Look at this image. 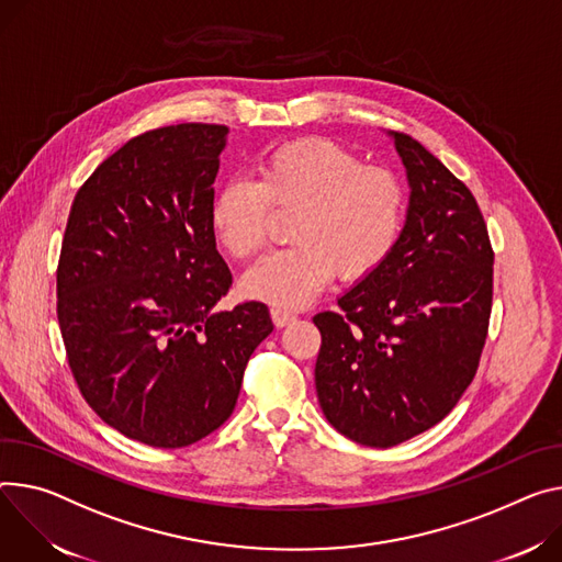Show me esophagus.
I'll return each mask as SVG.
<instances>
[{
    "mask_svg": "<svg viewBox=\"0 0 562 562\" xmlns=\"http://www.w3.org/2000/svg\"><path fill=\"white\" fill-rule=\"evenodd\" d=\"M271 318H273V325H276V327H286L289 323L295 321V316H293L291 312L280 310V307H273V310H271Z\"/></svg>",
    "mask_w": 562,
    "mask_h": 562,
    "instance_id": "1",
    "label": "esophagus"
}]
</instances>
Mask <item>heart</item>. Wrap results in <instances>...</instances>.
Listing matches in <instances>:
<instances>
[{
  "mask_svg": "<svg viewBox=\"0 0 562 562\" xmlns=\"http://www.w3.org/2000/svg\"><path fill=\"white\" fill-rule=\"evenodd\" d=\"M269 203L295 211L293 248L267 255L241 278V293L280 310H300L331 280L370 276L392 252L405 215L401 181L366 168L353 151L327 138L273 147L255 166V181L235 177L211 201V228L237 260L267 239Z\"/></svg>",
  "mask_w": 562,
  "mask_h": 562,
  "instance_id": "1",
  "label": "heart"
}]
</instances>
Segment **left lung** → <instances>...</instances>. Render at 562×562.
Wrapping results in <instances>:
<instances>
[{
    "mask_svg": "<svg viewBox=\"0 0 562 562\" xmlns=\"http://www.w3.org/2000/svg\"><path fill=\"white\" fill-rule=\"evenodd\" d=\"M407 211L387 258L314 316L316 392L347 439L390 448L439 424L471 385L486 340L493 250L471 190L415 138L385 132Z\"/></svg>",
    "mask_w": 562,
    "mask_h": 562,
    "instance_id": "left-lung-1",
    "label": "left lung"
}]
</instances>
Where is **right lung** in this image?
Here are the masks:
<instances>
[{
    "instance_id": "1",
    "label": "right lung",
    "mask_w": 562,
    "mask_h": 562,
    "mask_svg": "<svg viewBox=\"0 0 562 562\" xmlns=\"http://www.w3.org/2000/svg\"><path fill=\"white\" fill-rule=\"evenodd\" d=\"M226 125L140 134L78 190L58 265V321L76 383L130 439L183 448L235 411L244 368L271 331L269 307L215 304L231 271L211 201Z\"/></svg>"
}]
</instances>
